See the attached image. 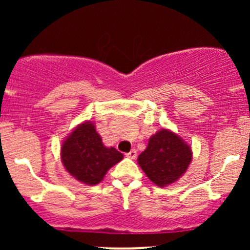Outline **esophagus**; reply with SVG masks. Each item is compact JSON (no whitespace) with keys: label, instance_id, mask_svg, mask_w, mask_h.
I'll return each instance as SVG.
<instances>
[{"label":"esophagus","instance_id":"esophagus-1","mask_svg":"<svg viewBox=\"0 0 250 250\" xmlns=\"http://www.w3.org/2000/svg\"><path fill=\"white\" fill-rule=\"evenodd\" d=\"M125 155H127V157H129V159L135 160V159H136V156H137V151L135 150V149H131V150L129 151V153L125 154Z\"/></svg>","mask_w":250,"mask_h":250}]
</instances>
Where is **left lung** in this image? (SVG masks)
Masks as SVG:
<instances>
[{
  "instance_id": "8db88e82",
  "label": "left lung",
  "mask_w": 250,
  "mask_h": 250,
  "mask_svg": "<svg viewBox=\"0 0 250 250\" xmlns=\"http://www.w3.org/2000/svg\"><path fill=\"white\" fill-rule=\"evenodd\" d=\"M191 159L190 146L176 133L162 128L151 135L146 150L137 157V163L148 179L162 188L182 177Z\"/></svg>"
}]
</instances>
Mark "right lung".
Instances as JSON below:
<instances>
[{"label":"right lung","mask_w":250,"mask_h":250,"mask_svg":"<svg viewBox=\"0 0 250 250\" xmlns=\"http://www.w3.org/2000/svg\"><path fill=\"white\" fill-rule=\"evenodd\" d=\"M123 159L114 147H105L95 123L84 121L62 142L61 161L74 179L88 186L100 183L107 171Z\"/></svg>","instance_id":"1"}]
</instances>
